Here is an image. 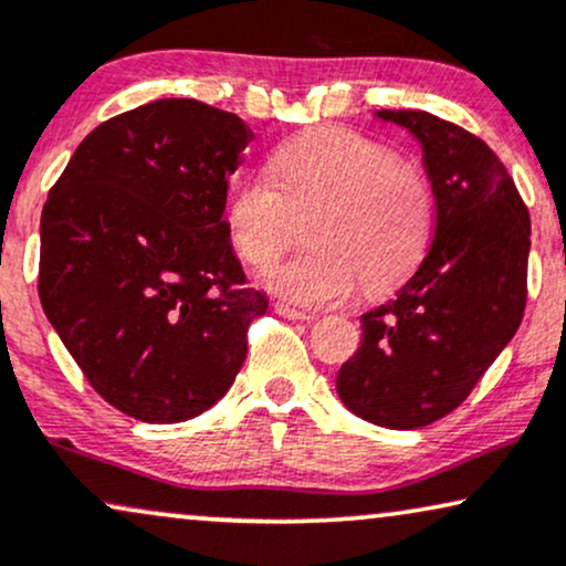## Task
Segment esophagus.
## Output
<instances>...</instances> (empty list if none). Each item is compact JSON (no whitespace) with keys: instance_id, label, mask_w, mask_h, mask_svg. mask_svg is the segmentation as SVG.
Here are the masks:
<instances>
[{"instance_id":"obj_1","label":"esophagus","mask_w":566,"mask_h":566,"mask_svg":"<svg viewBox=\"0 0 566 566\" xmlns=\"http://www.w3.org/2000/svg\"><path fill=\"white\" fill-rule=\"evenodd\" d=\"M274 311H276L282 318H290V321H311V318H313L311 313L300 311V307H292V305H287V303H274Z\"/></svg>"}]
</instances>
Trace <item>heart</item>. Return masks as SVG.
Returning a JSON list of instances; mask_svg holds the SVG:
<instances>
[{"instance_id":"b5f03b06","label":"heart","mask_w":566,"mask_h":566,"mask_svg":"<svg viewBox=\"0 0 566 566\" xmlns=\"http://www.w3.org/2000/svg\"><path fill=\"white\" fill-rule=\"evenodd\" d=\"M311 248L269 271L266 284L297 305H334L366 287H399L433 238V190L395 148L347 127H318L279 148L274 177L234 190L227 230L242 261L266 269L300 238Z\"/></svg>"}]
</instances>
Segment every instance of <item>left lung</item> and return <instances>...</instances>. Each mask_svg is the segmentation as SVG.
I'll use <instances>...</instances> for the list:
<instances>
[{
  "instance_id": "obj_1",
  "label": "left lung",
  "mask_w": 566,
  "mask_h": 566,
  "mask_svg": "<svg viewBox=\"0 0 566 566\" xmlns=\"http://www.w3.org/2000/svg\"><path fill=\"white\" fill-rule=\"evenodd\" d=\"M423 146L436 198L428 255L395 300L363 316L336 395L368 423L410 431L457 410L520 328L531 213L478 135L428 112L381 109Z\"/></svg>"
}]
</instances>
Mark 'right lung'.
Segmentation results:
<instances>
[{
	"instance_id": "right-lung-1",
	"label": "right lung",
	"mask_w": 566,
	"mask_h": 566,
	"mask_svg": "<svg viewBox=\"0 0 566 566\" xmlns=\"http://www.w3.org/2000/svg\"><path fill=\"white\" fill-rule=\"evenodd\" d=\"M250 140L238 114L159 98L85 135L49 190L41 305L98 397L143 423L217 405L269 307L224 221Z\"/></svg>"
}]
</instances>
